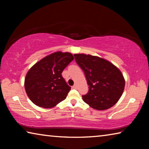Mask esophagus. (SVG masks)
<instances>
[{
	"label": "esophagus",
	"instance_id": "34e87169",
	"mask_svg": "<svg viewBox=\"0 0 149 149\" xmlns=\"http://www.w3.org/2000/svg\"><path fill=\"white\" fill-rule=\"evenodd\" d=\"M72 88H73V89H77V86L76 85H74V86H73Z\"/></svg>",
	"mask_w": 149,
	"mask_h": 149
}]
</instances>
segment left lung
<instances>
[{
    "mask_svg": "<svg viewBox=\"0 0 149 149\" xmlns=\"http://www.w3.org/2000/svg\"><path fill=\"white\" fill-rule=\"evenodd\" d=\"M77 64L85 73L89 91L83 100L96 110L113 107L122 96L125 80L122 72L112 63L89 54H75Z\"/></svg>",
    "mask_w": 149,
    "mask_h": 149,
    "instance_id": "obj_1",
    "label": "left lung"
}]
</instances>
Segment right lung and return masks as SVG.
Returning a JSON list of instances; mask_svg holds the SVG:
<instances>
[{"label": "right lung", "mask_w": 149, "mask_h": 149, "mask_svg": "<svg viewBox=\"0 0 149 149\" xmlns=\"http://www.w3.org/2000/svg\"><path fill=\"white\" fill-rule=\"evenodd\" d=\"M74 60L70 52H56L37 62L25 78V89L37 106L52 108L64 100L71 89L62 76L65 67Z\"/></svg>", "instance_id": "add662e5"}]
</instances>
